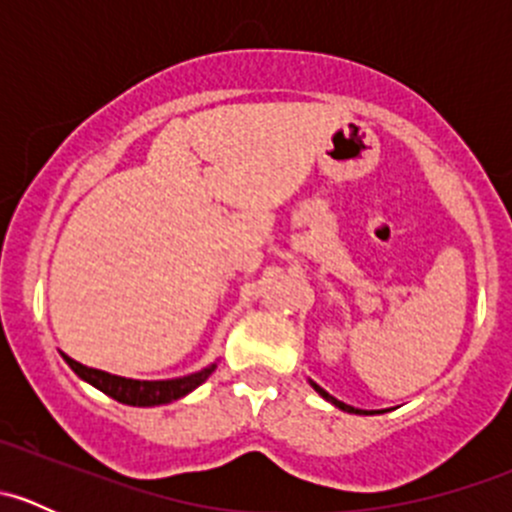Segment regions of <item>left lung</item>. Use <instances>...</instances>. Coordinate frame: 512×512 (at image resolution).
I'll use <instances>...</instances> for the list:
<instances>
[{"label":"left lung","mask_w":512,"mask_h":512,"mask_svg":"<svg viewBox=\"0 0 512 512\" xmlns=\"http://www.w3.org/2000/svg\"><path fill=\"white\" fill-rule=\"evenodd\" d=\"M309 384H312V389L317 391L319 396H322L324 401H329V404L332 406H337L339 411H347V414H359V416H371V414H384V411H364V409H354V406H349V404H344V401H339V399H334L332 394H329V391H324L322 386L319 384H314L312 379H309Z\"/></svg>","instance_id":"left-lung-1"}]
</instances>
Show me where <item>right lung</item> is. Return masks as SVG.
Returning <instances> with one entry per match:
<instances>
[{"instance_id": "1", "label": "right lung", "mask_w": 512, "mask_h": 512, "mask_svg": "<svg viewBox=\"0 0 512 512\" xmlns=\"http://www.w3.org/2000/svg\"><path fill=\"white\" fill-rule=\"evenodd\" d=\"M64 356L66 364L74 369V374L79 379H84L86 384L96 386L98 391H103L111 399L121 401V404L128 406H160V404H170V401H178L183 396H188L190 391L198 389L205 379L215 371L218 361L215 364H208L205 369L195 371V374L188 376H178V379H158V381H143V379H126V376H116L108 374V371L101 369H91V366L79 364L71 356Z\"/></svg>"}]
</instances>
